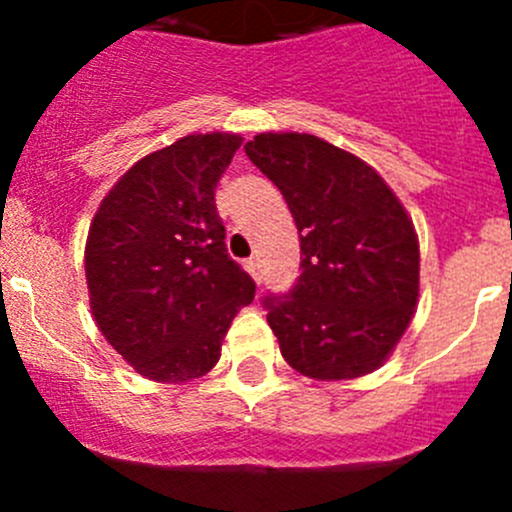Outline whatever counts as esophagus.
<instances>
[{
    "mask_svg": "<svg viewBox=\"0 0 512 512\" xmlns=\"http://www.w3.org/2000/svg\"><path fill=\"white\" fill-rule=\"evenodd\" d=\"M246 269H248V274H251V277H253V279H256V282H259V279H261L259 259H248V261H246Z\"/></svg>",
    "mask_w": 512,
    "mask_h": 512,
    "instance_id": "34e87169",
    "label": "esophagus"
}]
</instances>
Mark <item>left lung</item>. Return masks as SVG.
Wrapping results in <instances>:
<instances>
[{
    "label": "left lung",
    "mask_w": 512,
    "mask_h": 512,
    "mask_svg": "<svg viewBox=\"0 0 512 512\" xmlns=\"http://www.w3.org/2000/svg\"><path fill=\"white\" fill-rule=\"evenodd\" d=\"M246 156L287 200L300 269L287 295H266V320L292 369L336 382L374 372L418 305L413 220L354 153L307 133H261Z\"/></svg>",
    "instance_id": "left-lung-1"
}]
</instances>
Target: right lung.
Segmentation results:
<instances>
[{
    "instance_id": "add662e5",
    "label": "right lung",
    "mask_w": 512,
    "mask_h": 512,
    "mask_svg": "<svg viewBox=\"0 0 512 512\" xmlns=\"http://www.w3.org/2000/svg\"><path fill=\"white\" fill-rule=\"evenodd\" d=\"M241 146L233 133L187 135L140 158L110 189L84 253L97 328L153 382H189L220 359L256 284L225 248L215 187Z\"/></svg>"
}]
</instances>
